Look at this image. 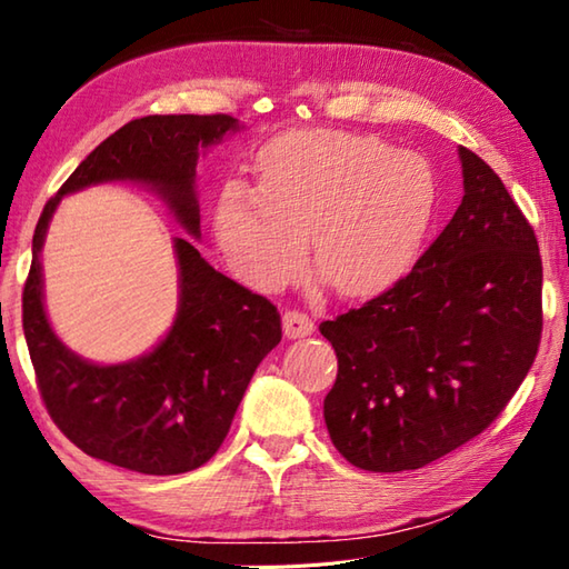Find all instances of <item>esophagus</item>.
<instances>
[{
	"instance_id": "esophagus-1",
	"label": "esophagus",
	"mask_w": 569,
	"mask_h": 569,
	"mask_svg": "<svg viewBox=\"0 0 569 569\" xmlns=\"http://www.w3.org/2000/svg\"><path fill=\"white\" fill-rule=\"evenodd\" d=\"M282 330L284 335L290 337V340H297V337H307L315 332V322L312 317L307 312H300V310H287L282 315Z\"/></svg>"
}]
</instances>
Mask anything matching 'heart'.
Returning a JSON list of instances; mask_svg holds the SVG:
<instances>
[{"instance_id":"heart-1","label":"heart","mask_w":569,"mask_h":569,"mask_svg":"<svg viewBox=\"0 0 569 569\" xmlns=\"http://www.w3.org/2000/svg\"><path fill=\"white\" fill-rule=\"evenodd\" d=\"M259 189L229 182L214 232L237 277L274 292L310 259L337 292L367 297L392 284L420 249L435 212L422 157L350 132L282 134L257 159Z\"/></svg>"}]
</instances>
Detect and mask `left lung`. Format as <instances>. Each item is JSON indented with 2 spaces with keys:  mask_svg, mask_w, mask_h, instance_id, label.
I'll return each instance as SVG.
<instances>
[{
  "mask_svg": "<svg viewBox=\"0 0 569 569\" xmlns=\"http://www.w3.org/2000/svg\"><path fill=\"white\" fill-rule=\"evenodd\" d=\"M465 197L412 272L320 325L337 355L330 440L370 472L417 470L487 430L542 337V257L495 169L460 147Z\"/></svg>",
  "mask_w": 569,
  "mask_h": 569,
  "instance_id": "left-lung-1",
  "label": "left lung"
}]
</instances>
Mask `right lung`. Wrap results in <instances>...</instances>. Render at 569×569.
I'll return each mask as SVG.
<instances>
[{"label":"right lung","mask_w":569,"mask_h":569,"mask_svg":"<svg viewBox=\"0 0 569 569\" xmlns=\"http://www.w3.org/2000/svg\"><path fill=\"white\" fill-rule=\"evenodd\" d=\"M229 129H237L229 114L132 119L87 154L34 229L22 327L39 395L69 442L124 470L179 475L212 460L257 365L282 340V317L267 297L217 272L192 242L177 239L182 295L172 332L147 357L99 367L69 352L49 327L39 249L59 199L109 179L152 184L189 234H199L197 152Z\"/></svg>","instance_id":"1"}]
</instances>
